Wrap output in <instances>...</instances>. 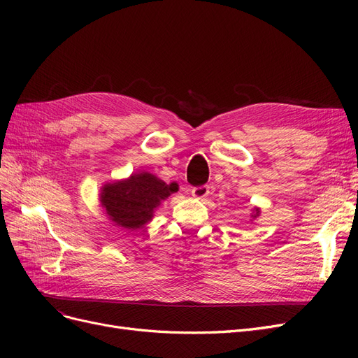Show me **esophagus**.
Wrapping results in <instances>:
<instances>
[{
  "label": "esophagus",
  "instance_id": "esophagus-1",
  "mask_svg": "<svg viewBox=\"0 0 358 358\" xmlns=\"http://www.w3.org/2000/svg\"><path fill=\"white\" fill-rule=\"evenodd\" d=\"M191 194H192V197H196V199L201 200V199H204V197H208V196H209V187H208V185L194 187V188L191 189Z\"/></svg>",
  "mask_w": 358,
  "mask_h": 358
}]
</instances>
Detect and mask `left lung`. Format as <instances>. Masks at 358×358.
Masks as SVG:
<instances>
[{
  "label": "left lung",
  "instance_id": "8db88e82",
  "mask_svg": "<svg viewBox=\"0 0 358 358\" xmlns=\"http://www.w3.org/2000/svg\"><path fill=\"white\" fill-rule=\"evenodd\" d=\"M257 215H258V209H257ZM257 215H254V216H257Z\"/></svg>",
  "mask_w": 358,
  "mask_h": 358
}]
</instances>
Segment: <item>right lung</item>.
<instances>
[{
	"instance_id": "right-lung-1",
	"label": "right lung",
	"mask_w": 358,
	"mask_h": 358,
	"mask_svg": "<svg viewBox=\"0 0 358 358\" xmlns=\"http://www.w3.org/2000/svg\"><path fill=\"white\" fill-rule=\"evenodd\" d=\"M176 191V183L167 185L150 173H138L128 180L106 185L101 204L116 225L136 230L150 221L159 203Z\"/></svg>"
}]
</instances>
